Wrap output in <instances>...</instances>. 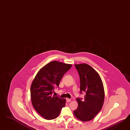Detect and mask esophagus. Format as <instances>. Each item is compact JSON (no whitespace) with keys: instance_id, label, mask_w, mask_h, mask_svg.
Listing matches in <instances>:
<instances>
[{"instance_id":"obj_1","label":"esophagus","mask_w":130,"mask_h":130,"mask_svg":"<svg viewBox=\"0 0 130 130\" xmlns=\"http://www.w3.org/2000/svg\"><path fill=\"white\" fill-rule=\"evenodd\" d=\"M71 101V99H70L69 98L66 99V102H70Z\"/></svg>"}]
</instances>
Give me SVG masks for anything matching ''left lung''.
I'll return each mask as SVG.
<instances>
[{
    "label": "left lung",
    "mask_w": 130,
    "mask_h": 130,
    "mask_svg": "<svg viewBox=\"0 0 130 130\" xmlns=\"http://www.w3.org/2000/svg\"><path fill=\"white\" fill-rule=\"evenodd\" d=\"M80 79V92H85L84 99H76L78 106L73 111L75 117L83 122L92 120L102 108L104 90L101 77L86 63L75 64Z\"/></svg>",
    "instance_id": "left-lung-1"
}]
</instances>
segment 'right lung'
<instances>
[{"label": "right lung", "instance_id": "obj_1", "mask_svg": "<svg viewBox=\"0 0 130 130\" xmlns=\"http://www.w3.org/2000/svg\"><path fill=\"white\" fill-rule=\"evenodd\" d=\"M71 66V64L52 61L39 71L32 82L30 87L32 105L37 112L46 120L57 118L65 106V99L52 96V93Z\"/></svg>", "mask_w": 130, "mask_h": 130}]
</instances>
